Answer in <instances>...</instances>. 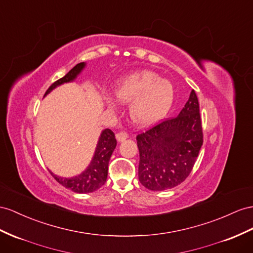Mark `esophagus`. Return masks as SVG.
I'll use <instances>...</instances> for the list:
<instances>
[{"instance_id":"34e87169","label":"esophagus","mask_w":253,"mask_h":253,"mask_svg":"<svg viewBox=\"0 0 253 253\" xmlns=\"http://www.w3.org/2000/svg\"><path fill=\"white\" fill-rule=\"evenodd\" d=\"M127 138H128V133L126 131H120L116 133V140H118L119 142L125 141Z\"/></svg>"}]
</instances>
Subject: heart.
I'll use <instances>...</instances> for the list:
<instances>
[{
	"instance_id": "b5f03b06",
	"label": "heart",
	"mask_w": 253,
	"mask_h": 253,
	"mask_svg": "<svg viewBox=\"0 0 253 253\" xmlns=\"http://www.w3.org/2000/svg\"><path fill=\"white\" fill-rule=\"evenodd\" d=\"M113 94L119 102H129V116L140 126H148L163 119L174 101L172 83L160 79L151 70L134 71L123 77L115 83ZM107 105L115 109L111 99H107Z\"/></svg>"
}]
</instances>
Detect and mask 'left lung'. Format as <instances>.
Instances as JSON below:
<instances>
[{"label": "left lung", "instance_id": "1", "mask_svg": "<svg viewBox=\"0 0 253 253\" xmlns=\"http://www.w3.org/2000/svg\"><path fill=\"white\" fill-rule=\"evenodd\" d=\"M139 180L153 191L171 189L188 177L203 144L198 97L192 89L176 118L137 135Z\"/></svg>", "mask_w": 253, "mask_h": 253}]
</instances>
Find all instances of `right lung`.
Masks as SVG:
<instances>
[{
	"label": "right lung",
	"instance_id": "add662e5",
	"mask_svg": "<svg viewBox=\"0 0 253 253\" xmlns=\"http://www.w3.org/2000/svg\"><path fill=\"white\" fill-rule=\"evenodd\" d=\"M85 63L82 62L77 64L61 79L55 81L47 89L46 96L56 86L62 85L64 83L73 82L76 78L81 74V71L85 67ZM116 146V139L111 129H105L100 133V137L94 153V156L88 167L81 174L74 177H62L57 176L50 171L51 175L54 177L57 183H60L65 188L77 193H89L99 189L102 185H105L108 176V166L110 157Z\"/></svg>",
	"mask_w": 253,
	"mask_h": 253
}]
</instances>
